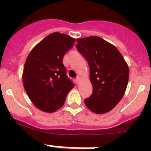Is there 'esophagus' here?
I'll use <instances>...</instances> for the list:
<instances>
[{"instance_id":"34e87169","label":"esophagus","mask_w":151,"mask_h":151,"mask_svg":"<svg viewBox=\"0 0 151 151\" xmlns=\"http://www.w3.org/2000/svg\"><path fill=\"white\" fill-rule=\"evenodd\" d=\"M81 82V78H80L79 76H78L76 78V82H77V84H79V82Z\"/></svg>"}]
</instances>
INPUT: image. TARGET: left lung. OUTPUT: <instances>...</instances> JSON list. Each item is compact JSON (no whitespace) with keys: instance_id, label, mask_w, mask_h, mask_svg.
<instances>
[{"instance_id":"obj_1","label":"left lung","mask_w":151,"mask_h":151,"mask_svg":"<svg viewBox=\"0 0 151 151\" xmlns=\"http://www.w3.org/2000/svg\"><path fill=\"white\" fill-rule=\"evenodd\" d=\"M76 48L90 66L93 92L85 104L93 113L110 111L125 94L129 77L127 63L114 45L97 36L76 40Z\"/></svg>"}]
</instances>
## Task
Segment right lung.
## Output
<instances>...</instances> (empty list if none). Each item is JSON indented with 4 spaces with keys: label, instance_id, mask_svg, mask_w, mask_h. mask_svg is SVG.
I'll use <instances>...</instances> for the list:
<instances>
[{
    "label": "right lung",
    "instance_id": "obj_1",
    "mask_svg": "<svg viewBox=\"0 0 151 151\" xmlns=\"http://www.w3.org/2000/svg\"><path fill=\"white\" fill-rule=\"evenodd\" d=\"M75 38L54 32L31 50L22 73V82L29 99L41 111L53 113L63 106L74 84L66 76L63 58Z\"/></svg>",
    "mask_w": 151,
    "mask_h": 151
}]
</instances>
